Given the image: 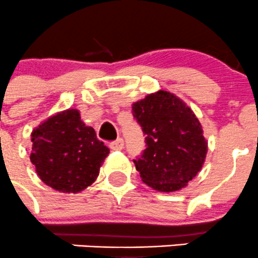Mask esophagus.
<instances>
[{
    "mask_svg": "<svg viewBox=\"0 0 258 258\" xmlns=\"http://www.w3.org/2000/svg\"><path fill=\"white\" fill-rule=\"evenodd\" d=\"M123 140L118 139L114 142H112V144L109 145V147H111V150H113V151H121V150L123 149Z\"/></svg>",
    "mask_w": 258,
    "mask_h": 258,
    "instance_id": "obj_1",
    "label": "esophagus"
}]
</instances>
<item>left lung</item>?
<instances>
[{"instance_id":"obj_1","label":"left lung","mask_w":258,"mask_h":258,"mask_svg":"<svg viewBox=\"0 0 258 258\" xmlns=\"http://www.w3.org/2000/svg\"><path fill=\"white\" fill-rule=\"evenodd\" d=\"M132 113L146 135V150L134 161L142 181L162 192L186 186L202 170L208 152L196 113L167 91L135 102Z\"/></svg>"}]
</instances>
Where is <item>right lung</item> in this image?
<instances>
[{
  "label": "right lung",
  "mask_w": 258,
  "mask_h": 258,
  "mask_svg": "<svg viewBox=\"0 0 258 258\" xmlns=\"http://www.w3.org/2000/svg\"><path fill=\"white\" fill-rule=\"evenodd\" d=\"M30 160L41 181L60 192L83 191L93 184L109 149L86 126L77 108L56 112L31 132Z\"/></svg>",
  "instance_id": "obj_1"
}]
</instances>
